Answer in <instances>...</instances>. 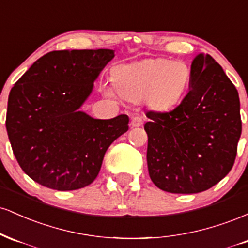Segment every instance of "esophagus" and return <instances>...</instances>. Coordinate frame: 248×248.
Segmentation results:
<instances>
[{
	"instance_id": "1",
	"label": "esophagus",
	"mask_w": 248,
	"mask_h": 248,
	"mask_svg": "<svg viewBox=\"0 0 248 248\" xmlns=\"http://www.w3.org/2000/svg\"><path fill=\"white\" fill-rule=\"evenodd\" d=\"M143 124V118L141 115H134L130 119V126L134 127H140Z\"/></svg>"
}]
</instances>
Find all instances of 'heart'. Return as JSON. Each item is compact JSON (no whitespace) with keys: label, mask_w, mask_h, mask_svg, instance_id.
Returning <instances> with one entry per match:
<instances>
[{"label":"heart","mask_w":248,"mask_h":248,"mask_svg":"<svg viewBox=\"0 0 248 248\" xmlns=\"http://www.w3.org/2000/svg\"><path fill=\"white\" fill-rule=\"evenodd\" d=\"M190 78L191 72L186 62L163 58L120 65L112 71V81L119 95L135 102L146 100L157 108L175 105L186 93ZM115 91L108 84L101 85L105 95L113 96Z\"/></svg>","instance_id":"heart-1"}]
</instances>
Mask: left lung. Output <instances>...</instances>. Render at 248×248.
Segmentation results:
<instances>
[{"label":"left lung","mask_w":248,"mask_h":248,"mask_svg":"<svg viewBox=\"0 0 248 248\" xmlns=\"http://www.w3.org/2000/svg\"><path fill=\"white\" fill-rule=\"evenodd\" d=\"M189 86L173 109L146 113L149 176L171 193L202 192L220 182L241 135L238 91L211 56L193 59Z\"/></svg>","instance_id":"8db88e82"}]
</instances>
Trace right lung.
Here are the masks:
<instances>
[{"instance_id":"obj_1","label":"right lung","mask_w":248,"mask_h":248,"mask_svg":"<svg viewBox=\"0 0 248 248\" xmlns=\"http://www.w3.org/2000/svg\"><path fill=\"white\" fill-rule=\"evenodd\" d=\"M113 57L108 49L52 51L11 88L8 138L19 167L41 186L58 191L90 186L108 147L128 130L126 114L100 120L79 110Z\"/></svg>"}]
</instances>
